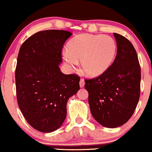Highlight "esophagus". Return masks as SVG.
Instances as JSON below:
<instances>
[{
	"mask_svg": "<svg viewBox=\"0 0 152 152\" xmlns=\"http://www.w3.org/2000/svg\"><path fill=\"white\" fill-rule=\"evenodd\" d=\"M85 86V81L83 79H81L80 81V88H83Z\"/></svg>",
	"mask_w": 152,
	"mask_h": 152,
	"instance_id": "esophagus-1",
	"label": "esophagus"
}]
</instances>
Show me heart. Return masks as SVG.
<instances>
[{"label": "heart", "instance_id": "1", "mask_svg": "<svg viewBox=\"0 0 152 152\" xmlns=\"http://www.w3.org/2000/svg\"><path fill=\"white\" fill-rule=\"evenodd\" d=\"M67 51L63 53V58L70 69H75L80 61L81 66L88 75L98 77L113 64L117 43L109 35L85 33L69 40Z\"/></svg>", "mask_w": 152, "mask_h": 152}]
</instances>
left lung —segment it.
Instances as JSON below:
<instances>
[{"label": "left lung", "mask_w": 152, "mask_h": 152, "mask_svg": "<svg viewBox=\"0 0 152 152\" xmlns=\"http://www.w3.org/2000/svg\"><path fill=\"white\" fill-rule=\"evenodd\" d=\"M117 56L112 66L98 77L85 80L91 115L100 125L115 128L128 121L140 97L141 67L133 44L114 33Z\"/></svg>", "instance_id": "1"}]
</instances>
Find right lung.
<instances>
[{
	"instance_id": "right-lung-1",
	"label": "right lung",
	"mask_w": 152,
	"mask_h": 152,
	"mask_svg": "<svg viewBox=\"0 0 152 152\" xmlns=\"http://www.w3.org/2000/svg\"><path fill=\"white\" fill-rule=\"evenodd\" d=\"M71 35L65 30L40 31L19 49L15 73L18 105L38 131L50 133L61 126L68 99L80 90L79 77L64 74L59 68L63 45Z\"/></svg>"
}]
</instances>
